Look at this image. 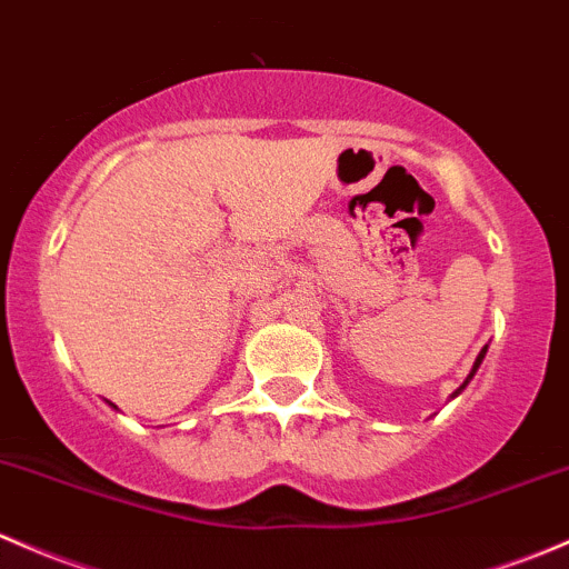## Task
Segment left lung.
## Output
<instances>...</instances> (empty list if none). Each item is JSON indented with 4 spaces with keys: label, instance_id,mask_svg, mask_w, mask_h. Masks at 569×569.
<instances>
[{
    "label": "left lung",
    "instance_id": "left-lung-1",
    "mask_svg": "<svg viewBox=\"0 0 569 569\" xmlns=\"http://www.w3.org/2000/svg\"><path fill=\"white\" fill-rule=\"evenodd\" d=\"M486 351H488V346H486V349H482V351H480V355H477V360H475V365H471L469 376H466V381H463V385H460V387H458V390H456V392H452V398H458V395L466 390V385H469V381H471V379H475L477 368H480V365H482V360H486Z\"/></svg>",
    "mask_w": 569,
    "mask_h": 569
}]
</instances>
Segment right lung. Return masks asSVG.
<instances>
[{
	"instance_id": "add662e5",
	"label": "right lung",
	"mask_w": 569,
	"mask_h": 569,
	"mask_svg": "<svg viewBox=\"0 0 569 569\" xmlns=\"http://www.w3.org/2000/svg\"><path fill=\"white\" fill-rule=\"evenodd\" d=\"M111 406H113V403H111Z\"/></svg>"
}]
</instances>
